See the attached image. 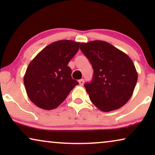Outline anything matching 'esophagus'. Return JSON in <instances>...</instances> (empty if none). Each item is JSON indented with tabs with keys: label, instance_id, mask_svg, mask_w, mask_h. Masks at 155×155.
Wrapping results in <instances>:
<instances>
[{
	"label": "esophagus",
	"instance_id": "1",
	"mask_svg": "<svg viewBox=\"0 0 155 155\" xmlns=\"http://www.w3.org/2000/svg\"><path fill=\"white\" fill-rule=\"evenodd\" d=\"M78 82H79V84H80V85H81V86L83 85V84H84V80H83V79L80 80Z\"/></svg>",
	"mask_w": 155,
	"mask_h": 155
}]
</instances>
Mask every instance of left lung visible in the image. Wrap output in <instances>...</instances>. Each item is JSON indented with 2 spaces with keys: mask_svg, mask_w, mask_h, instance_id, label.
<instances>
[{
  "mask_svg": "<svg viewBox=\"0 0 155 155\" xmlns=\"http://www.w3.org/2000/svg\"><path fill=\"white\" fill-rule=\"evenodd\" d=\"M80 48L94 70L92 81L84 84L91 101L104 112L126 104L137 80V73L130 57L100 40L80 43Z\"/></svg>",
  "mask_w": 155,
  "mask_h": 155,
  "instance_id": "obj_1",
  "label": "left lung"
}]
</instances>
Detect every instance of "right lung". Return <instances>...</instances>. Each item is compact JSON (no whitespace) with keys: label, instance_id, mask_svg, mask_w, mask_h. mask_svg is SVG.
Here are the masks:
<instances>
[{"label":"right lung","instance_id":"obj_1","mask_svg":"<svg viewBox=\"0 0 155 155\" xmlns=\"http://www.w3.org/2000/svg\"><path fill=\"white\" fill-rule=\"evenodd\" d=\"M80 48V43L60 40L46 46L27 67L24 84L32 103L45 110L58 107L78 84L68 66Z\"/></svg>","mask_w":155,"mask_h":155}]
</instances>
